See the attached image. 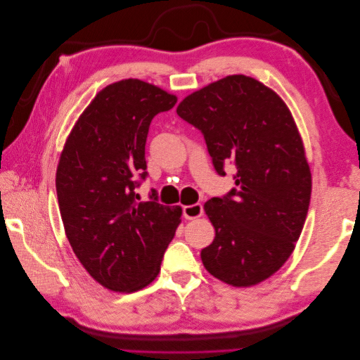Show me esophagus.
Listing matches in <instances>:
<instances>
[{
    "mask_svg": "<svg viewBox=\"0 0 360 360\" xmlns=\"http://www.w3.org/2000/svg\"><path fill=\"white\" fill-rule=\"evenodd\" d=\"M204 209L201 204H192V205H186L183 207V216L186 217V219H197V217L202 216Z\"/></svg>",
    "mask_w": 360,
    "mask_h": 360,
    "instance_id": "obj_1",
    "label": "esophagus"
}]
</instances>
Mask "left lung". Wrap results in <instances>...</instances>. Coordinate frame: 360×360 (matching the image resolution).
<instances>
[{
  "instance_id": "8db88e82",
  "label": "left lung",
  "mask_w": 360,
  "mask_h": 360,
  "mask_svg": "<svg viewBox=\"0 0 360 360\" xmlns=\"http://www.w3.org/2000/svg\"><path fill=\"white\" fill-rule=\"evenodd\" d=\"M177 114L202 134L213 167L236 168V188L204 210L216 237L204 267L234 287L270 278L291 255L307 219L311 171L296 123L259 81L231 75L189 94Z\"/></svg>"
}]
</instances>
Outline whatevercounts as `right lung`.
I'll use <instances>...</instances> for the list:
<instances>
[{
  "instance_id": "right-lung-1",
  "label": "right lung",
  "mask_w": 360,
  "mask_h": 360,
  "mask_svg": "<svg viewBox=\"0 0 360 360\" xmlns=\"http://www.w3.org/2000/svg\"><path fill=\"white\" fill-rule=\"evenodd\" d=\"M177 97L139 79L97 93L69 135L57 168L64 230L85 270L108 290L132 292L153 281L181 209L141 201L150 123Z\"/></svg>"
}]
</instances>
